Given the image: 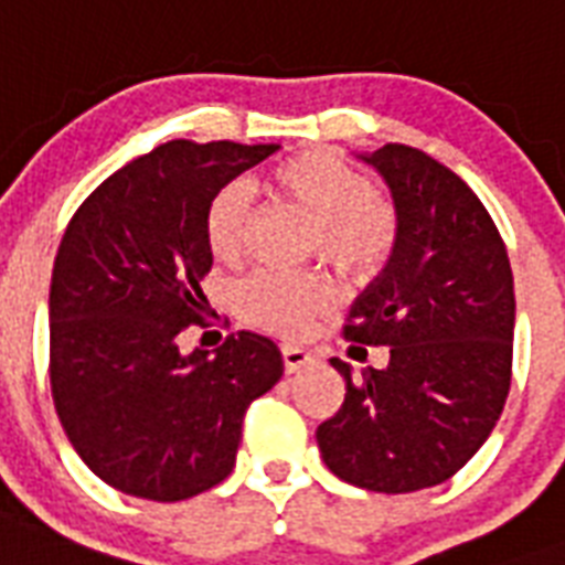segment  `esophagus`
<instances>
[{"label":"esophagus","instance_id":"obj_1","mask_svg":"<svg viewBox=\"0 0 565 565\" xmlns=\"http://www.w3.org/2000/svg\"><path fill=\"white\" fill-rule=\"evenodd\" d=\"M281 354L287 372H299L301 366H308V363L313 361L308 349H301V345H281Z\"/></svg>","mask_w":565,"mask_h":565}]
</instances>
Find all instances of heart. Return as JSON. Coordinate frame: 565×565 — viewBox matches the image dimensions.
<instances>
[{"instance_id":"obj_1","label":"heart","mask_w":565,"mask_h":565,"mask_svg":"<svg viewBox=\"0 0 565 565\" xmlns=\"http://www.w3.org/2000/svg\"><path fill=\"white\" fill-rule=\"evenodd\" d=\"M273 188L313 216L310 246L340 273L372 278L393 257L398 216L352 163L331 152H299L269 172ZM252 190L231 181L213 195L204 213V239L216 260H237L246 248ZM334 287L319 273L257 269L237 287V310L252 326L284 337L305 334L322 310L331 308Z\"/></svg>"}]
</instances>
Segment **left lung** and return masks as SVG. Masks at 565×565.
<instances>
[{
  "label": "left lung",
  "instance_id": "8db88e82",
  "mask_svg": "<svg viewBox=\"0 0 565 565\" xmlns=\"http://www.w3.org/2000/svg\"><path fill=\"white\" fill-rule=\"evenodd\" d=\"M363 161L393 190L398 243L349 310L343 337L390 345V363L352 377L331 361L345 398L317 428V443L337 478L372 492H416L460 472L504 411L513 269L483 202L448 167L402 143Z\"/></svg>",
  "mask_w": 565,
  "mask_h": 565
}]
</instances>
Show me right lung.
<instances>
[{"mask_svg":"<svg viewBox=\"0 0 565 565\" xmlns=\"http://www.w3.org/2000/svg\"><path fill=\"white\" fill-rule=\"evenodd\" d=\"M275 143L170 140L93 190L66 225L49 290V381L66 439L114 490L184 501L225 481L243 416L284 372L255 331L213 358L179 352L207 328V204Z\"/></svg>","mask_w":565,"mask_h":565,"instance_id":"1","label":"right lung"}]
</instances>
